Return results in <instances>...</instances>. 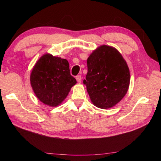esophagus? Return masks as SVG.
Here are the masks:
<instances>
[{
	"mask_svg": "<svg viewBox=\"0 0 161 161\" xmlns=\"http://www.w3.org/2000/svg\"><path fill=\"white\" fill-rule=\"evenodd\" d=\"M81 79H82V78H81V75H77V77H76V80H77L78 83H81Z\"/></svg>",
	"mask_w": 161,
	"mask_h": 161,
	"instance_id": "1",
	"label": "esophagus"
}]
</instances>
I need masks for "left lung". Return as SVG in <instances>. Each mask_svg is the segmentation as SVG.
Returning <instances> with one entry per match:
<instances>
[{
	"label": "left lung",
	"instance_id": "obj_1",
	"mask_svg": "<svg viewBox=\"0 0 161 161\" xmlns=\"http://www.w3.org/2000/svg\"><path fill=\"white\" fill-rule=\"evenodd\" d=\"M84 84L92 103L106 109L116 105L127 93L130 72L121 54L111 46L101 45L87 59Z\"/></svg>",
	"mask_w": 161,
	"mask_h": 161
}]
</instances>
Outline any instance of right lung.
Segmentation results:
<instances>
[{
  "label": "right lung",
  "instance_id": "add662e5",
  "mask_svg": "<svg viewBox=\"0 0 161 161\" xmlns=\"http://www.w3.org/2000/svg\"><path fill=\"white\" fill-rule=\"evenodd\" d=\"M30 80L37 99L53 107L61 104L77 83L70 75L67 59L49 53L43 54L35 63Z\"/></svg>",
  "mask_w": 161,
  "mask_h": 161
}]
</instances>
